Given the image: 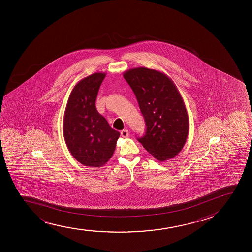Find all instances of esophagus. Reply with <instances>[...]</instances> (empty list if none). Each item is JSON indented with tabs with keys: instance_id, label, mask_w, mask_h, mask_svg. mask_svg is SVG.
Here are the masks:
<instances>
[{
	"instance_id": "obj_1",
	"label": "esophagus",
	"mask_w": 252,
	"mask_h": 252,
	"mask_svg": "<svg viewBox=\"0 0 252 252\" xmlns=\"http://www.w3.org/2000/svg\"><path fill=\"white\" fill-rule=\"evenodd\" d=\"M129 135V132L127 129H124V130L121 131V136L123 138H127Z\"/></svg>"
}]
</instances>
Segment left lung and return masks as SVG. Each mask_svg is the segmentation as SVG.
I'll return each mask as SVG.
<instances>
[{
    "label": "left lung",
    "instance_id": "left-lung-1",
    "mask_svg": "<svg viewBox=\"0 0 252 252\" xmlns=\"http://www.w3.org/2000/svg\"><path fill=\"white\" fill-rule=\"evenodd\" d=\"M135 94L146 132L138 138L159 161L176 157L188 139L189 119L183 97L173 81L157 69L138 67L124 73Z\"/></svg>",
    "mask_w": 252,
    "mask_h": 252
}]
</instances>
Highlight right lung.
Wrapping results in <instances>:
<instances>
[{"label": "right lung", "mask_w": 252, "mask_h": 252, "mask_svg": "<svg viewBox=\"0 0 252 252\" xmlns=\"http://www.w3.org/2000/svg\"><path fill=\"white\" fill-rule=\"evenodd\" d=\"M105 76L106 73H94L79 81L69 94L64 111V141L73 157L85 166H103L113 157L120 136L95 107Z\"/></svg>", "instance_id": "1"}]
</instances>
